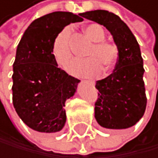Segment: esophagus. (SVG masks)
<instances>
[{
    "label": "esophagus",
    "mask_w": 158,
    "mask_h": 158,
    "mask_svg": "<svg viewBox=\"0 0 158 158\" xmlns=\"http://www.w3.org/2000/svg\"><path fill=\"white\" fill-rule=\"evenodd\" d=\"M84 82H85V83H87V84H90V85H92V86H94V85H95V82H94V81H90V80H85Z\"/></svg>",
    "instance_id": "1"
}]
</instances>
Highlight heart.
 <instances>
[{"instance_id":"obj_1","label":"heart","mask_w":158,"mask_h":158,"mask_svg":"<svg viewBox=\"0 0 158 158\" xmlns=\"http://www.w3.org/2000/svg\"><path fill=\"white\" fill-rule=\"evenodd\" d=\"M84 32L93 44L85 53L87 58L73 61L68 66V71L75 76L94 77L101 73V67L108 70L116 63L119 57V49L115 44L105 40L106 32L98 23L87 24L84 27ZM51 51L53 58L59 66L68 65L73 57L69 27H64L55 36Z\"/></svg>"}]
</instances>
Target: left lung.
I'll list each match as a JSON object with an SVG mask.
<instances>
[{"label": "left lung", "mask_w": 158, "mask_h": 158, "mask_svg": "<svg viewBox=\"0 0 158 158\" xmlns=\"http://www.w3.org/2000/svg\"><path fill=\"white\" fill-rule=\"evenodd\" d=\"M104 25L119 49L116 67L108 77L96 82L98 98L95 118L106 129L121 130L135 126L143 116L147 95L143 82V60L139 45L129 27L117 15L97 10L81 14Z\"/></svg>", "instance_id": "obj_1"}]
</instances>
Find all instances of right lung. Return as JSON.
I'll use <instances>...</instances> for the list:
<instances>
[{"label": "right lung", "instance_id": "add662e5", "mask_svg": "<svg viewBox=\"0 0 158 158\" xmlns=\"http://www.w3.org/2000/svg\"><path fill=\"white\" fill-rule=\"evenodd\" d=\"M54 11L29 24L17 48L13 74V104L27 127L40 133H56L66 122L65 102L79 81L57 66L52 55L55 36L82 15Z\"/></svg>", "mask_w": 158, "mask_h": 158}]
</instances>
